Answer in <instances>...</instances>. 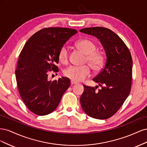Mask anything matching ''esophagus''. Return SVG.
Listing matches in <instances>:
<instances>
[{
	"mask_svg": "<svg viewBox=\"0 0 147 147\" xmlns=\"http://www.w3.org/2000/svg\"><path fill=\"white\" fill-rule=\"evenodd\" d=\"M71 84H72V85H73V84H77V82H74V81H71Z\"/></svg>",
	"mask_w": 147,
	"mask_h": 147,
	"instance_id": "1",
	"label": "esophagus"
}]
</instances>
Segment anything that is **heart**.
Masks as SVG:
<instances>
[{
  "mask_svg": "<svg viewBox=\"0 0 147 147\" xmlns=\"http://www.w3.org/2000/svg\"><path fill=\"white\" fill-rule=\"evenodd\" d=\"M77 46L86 55L84 63H87L94 70H100L104 65V56L102 53L96 51L97 45L92 40L83 39L77 42ZM59 61L63 64L69 62V48L66 45L62 47L58 53ZM91 68L88 65H70L64 71V75L74 82H81L90 76Z\"/></svg>",
  "mask_w": 147,
  "mask_h": 147,
  "instance_id": "1",
  "label": "heart"
}]
</instances>
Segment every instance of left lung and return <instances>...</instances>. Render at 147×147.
<instances>
[{
    "label": "left lung",
    "instance_id": "left-lung-1",
    "mask_svg": "<svg viewBox=\"0 0 147 147\" xmlns=\"http://www.w3.org/2000/svg\"><path fill=\"white\" fill-rule=\"evenodd\" d=\"M100 40L106 53L104 67L93 81L98 86L83 85L80 97L82 107L89 116L105 119L116 113L131 92L132 59L127 47L117 34L106 28L93 27L81 29Z\"/></svg>",
    "mask_w": 147,
    "mask_h": 147
}]
</instances>
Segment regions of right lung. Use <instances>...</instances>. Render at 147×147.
Here are the masks:
<instances>
[{
    "mask_svg": "<svg viewBox=\"0 0 147 147\" xmlns=\"http://www.w3.org/2000/svg\"><path fill=\"white\" fill-rule=\"evenodd\" d=\"M77 30L47 28L38 30L26 42L15 70L21 97L28 109L40 116L53 112L70 85L66 77L48 80V72L59 71L60 48L77 34Z\"/></svg>",
    "mask_w": 147,
    "mask_h": 147,
    "instance_id": "1",
    "label": "right lung"
}]
</instances>
